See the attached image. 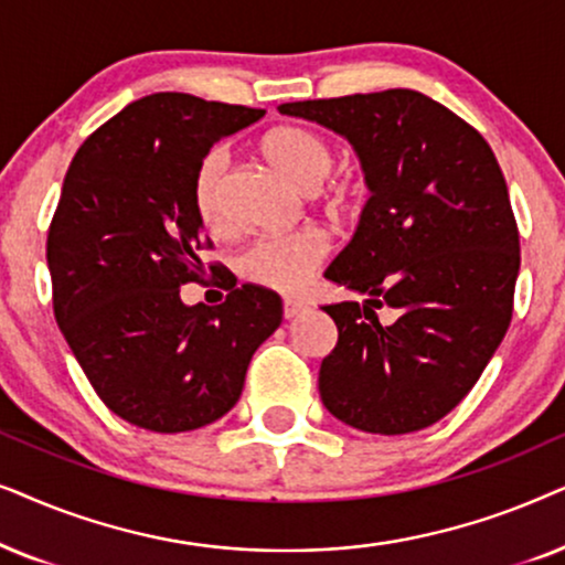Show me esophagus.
<instances>
[{
  "instance_id": "obj_1",
  "label": "esophagus",
  "mask_w": 565,
  "mask_h": 565,
  "mask_svg": "<svg viewBox=\"0 0 565 565\" xmlns=\"http://www.w3.org/2000/svg\"><path fill=\"white\" fill-rule=\"evenodd\" d=\"M305 302H299V299H284V318L291 320L297 318V315L305 312Z\"/></svg>"
}]
</instances>
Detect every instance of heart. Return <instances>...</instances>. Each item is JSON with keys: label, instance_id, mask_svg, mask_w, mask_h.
I'll use <instances>...</instances> for the list:
<instances>
[{"label": "heart", "instance_id": "heart-1", "mask_svg": "<svg viewBox=\"0 0 565 565\" xmlns=\"http://www.w3.org/2000/svg\"><path fill=\"white\" fill-rule=\"evenodd\" d=\"M260 152L284 178L305 193L320 195L328 212H343L356 195L351 180H326L333 168V147L318 131L305 126H276L263 134ZM227 149L212 147L201 157L193 172V209L206 227L222 224L224 172H227ZM328 237L318 230H299L287 235H263L239 253L237 268L247 281L258 287L295 295L310 281L312 270L328 255Z\"/></svg>", "mask_w": 565, "mask_h": 565}]
</instances>
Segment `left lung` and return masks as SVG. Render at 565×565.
<instances>
[{
	"instance_id": "8db88e82",
	"label": "left lung",
	"mask_w": 565,
	"mask_h": 565,
	"mask_svg": "<svg viewBox=\"0 0 565 565\" xmlns=\"http://www.w3.org/2000/svg\"><path fill=\"white\" fill-rule=\"evenodd\" d=\"M278 113L349 139L372 191L326 270L366 299L322 307L338 328L320 364L322 405L370 434L431 426L476 385L514 310L519 230L493 149L416 89L284 103Z\"/></svg>"
}]
</instances>
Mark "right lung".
Masks as SVG:
<instances>
[{"label":"right lung","instance_id":"right-lung-1","mask_svg":"<svg viewBox=\"0 0 565 565\" xmlns=\"http://www.w3.org/2000/svg\"><path fill=\"white\" fill-rule=\"evenodd\" d=\"M263 113L147 95L89 134L66 170L46 243L54 315L97 397L134 426L180 434L222 418L281 326V297L255 284L216 307L180 299L206 278L212 247L193 209L195 164Z\"/></svg>","mask_w":565,"mask_h":565}]
</instances>
